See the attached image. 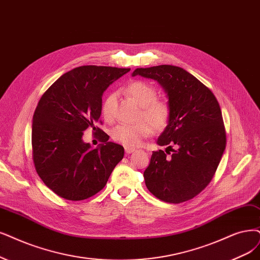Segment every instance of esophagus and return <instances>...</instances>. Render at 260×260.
Returning a JSON list of instances; mask_svg holds the SVG:
<instances>
[{
    "instance_id": "esophagus-1",
    "label": "esophagus",
    "mask_w": 260,
    "mask_h": 260,
    "mask_svg": "<svg viewBox=\"0 0 260 260\" xmlns=\"http://www.w3.org/2000/svg\"><path fill=\"white\" fill-rule=\"evenodd\" d=\"M134 151H136L135 148H132V147H125V153L126 154H131V153H133Z\"/></svg>"
}]
</instances>
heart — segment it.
Returning <instances> with one entry per match:
<instances>
[{"instance_id":"1","label":"heart","mask_w":260,"mask_h":260,"mask_svg":"<svg viewBox=\"0 0 260 260\" xmlns=\"http://www.w3.org/2000/svg\"><path fill=\"white\" fill-rule=\"evenodd\" d=\"M128 95L140 106L138 113L139 122L135 124H120L111 131V137L115 142L125 147H136L150 136L153 129H164L171 117V106L168 100L158 99L157 91L152 84L142 81H132L126 88ZM115 94L109 93L104 98L101 106L102 115L105 120L113 118Z\"/></svg>"}]
</instances>
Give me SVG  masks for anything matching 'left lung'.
I'll use <instances>...</instances> for the list:
<instances>
[{
  "label": "left lung",
  "mask_w": 260,
  "mask_h": 260,
  "mask_svg": "<svg viewBox=\"0 0 260 260\" xmlns=\"http://www.w3.org/2000/svg\"><path fill=\"white\" fill-rule=\"evenodd\" d=\"M137 75L158 81L171 106L169 123L157 139V145L168 147L166 152H153L143 172L146 185L165 203H184L208 186L223 156L226 131L222 110L212 91L181 67L137 69L133 76Z\"/></svg>",
  "instance_id": "1"
}]
</instances>
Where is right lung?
<instances>
[{"instance_id": "1", "label": "right lung", "mask_w": 260, "mask_h": 260, "mask_svg": "<svg viewBox=\"0 0 260 260\" xmlns=\"http://www.w3.org/2000/svg\"><path fill=\"white\" fill-rule=\"evenodd\" d=\"M131 69L84 65L65 73L38 102L33 115L32 151L37 175L67 200L88 199L102 190L124 156L122 146L96 124L102 121L105 90ZM89 127L100 133L101 146L82 141Z\"/></svg>"}]
</instances>
